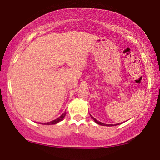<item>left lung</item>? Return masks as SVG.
Instances as JSON below:
<instances>
[{
  "mask_svg": "<svg viewBox=\"0 0 160 160\" xmlns=\"http://www.w3.org/2000/svg\"><path fill=\"white\" fill-rule=\"evenodd\" d=\"M91 117L92 118H93V121H95L96 123H98L99 125H102V126H106V127H111V126H113V124H105V123H102V122H99V121H97V119H95V118H93V116H92V115H91ZM118 124H119V123H118ZM115 125H117V124H115Z\"/></svg>",
  "mask_w": 160,
  "mask_h": 160,
  "instance_id": "8db88e82",
  "label": "left lung"
}]
</instances>
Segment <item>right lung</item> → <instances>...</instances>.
I'll return each instance as SVG.
<instances>
[{"label": "right lung", "mask_w": 160, "mask_h": 160, "mask_svg": "<svg viewBox=\"0 0 160 160\" xmlns=\"http://www.w3.org/2000/svg\"><path fill=\"white\" fill-rule=\"evenodd\" d=\"M66 114H67V113H66V112H64V113H63V114H61V115L60 116V117L58 118H57V119L54 120V121H52L48 122V123H43L42 124H45V125H52V124H55V123H58V122L61 121L63 119V118L65 117Z\"/></svg>", "instance_id": "obj_1"}]
</instances>
